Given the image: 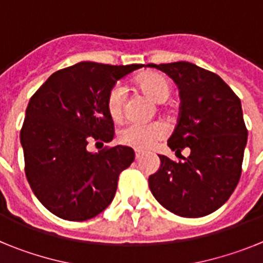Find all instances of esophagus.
Masks as SVG:
<instances>
[{
    "label": "esophagus",
    "instance_id": "obj_1",
    "mask_svg": "<svg viewBox=\"0 0 263 263\" xmlns=\"http://www.w3.org/2000/svg\"><path fill=\"white\" fill-rule=\"evenodd\" d=\"M142 155H143L142 152H139V150H136V158H137V159H139V158L142 157Z\"/></svg>",
    "mask_w": 263,
    "mask_h": 263
}]
</instances>
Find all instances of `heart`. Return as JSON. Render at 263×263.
<instances>
[{"label": "heart", "mask_w": 263, "mask_h": 263, "mask_svg": "<svg viewBox=\"0 0 263 263\" xmlns=\"http://www.w3.org/2000/svg\"><path fill=\"white\" fill-rule=\"evenodd\" d=\"M136 84L143 93L154 100L155 103H163L171 93L170 80L158 72H145L139 75L136 79ZM125 105H126V89L121 84L115 85L109 90L106 97V109L111 120L120 121L124 117ZM166 132V126L158 121L147 124L130 122L124 127H121L118 132V139L122 145L137 150H143L154 145L158 139L163 138Z\"/></svg>", "instance_id": "b5f03b06"}]
</instances>
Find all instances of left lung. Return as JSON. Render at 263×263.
<instances>
[{"mask_svg": "<svg viewBox=\"0 0 263 263\" xmlns=\"http://www.w3.org/2000/svg\"><path fill=\"white\" fill-rule=\"evenodd\" d=\"M179 87L180 111L167 145L180 160L159 155L148 178L154 197L182 217H203L218 210L238 184L248 141L241 101L216 73L188 62L147 64ZM192 150L187 158L180 152Z\"/></svg>", "mask_w": 263, "mask_h": 263, "instance_id": "obj_1", "label": "left lung"}]
</instances>
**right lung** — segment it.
Returning <instances> with one entry per match:
<instances>
[{"label":"right lung","mask_w":263,"mask_h":263,"mask_svg":"<svg viewBox=\"0 0 263 263\" xmlns=\"http://www.w3.org/2000/svg\"><path fill=\"white\" fill-rule=\"evenodd\" d=\"M142 67L76 63L53 72L30 99L21 129L25 174L38 200L58 217L84 221L113 200L118 175L133 163L134 150L106 146L93 154L87 145L113 139L109 90Z\"/></svg>","instance_id":"obj_1"}]
</instances>
